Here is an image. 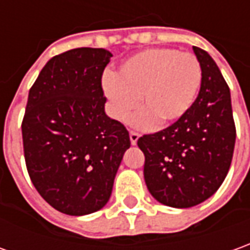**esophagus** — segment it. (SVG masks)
<instances>
[{
    "instance_id": "1",
    "label": "esophagus",
    "mask_w": 250,
    "mask_h": 250,
    "mask_svg": "<svg viewBox=\"0 0 250 250\" xmlns=\"http://www.w3.org/2000/svg\"><path fill=\"white\" fill-rule=\"evenodd\" d=\"M139 138V134L135 131H130V141H131V145H137V142H138Z\"/></svg>"
}]
</instances>
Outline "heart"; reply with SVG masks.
Returning <instances> with one entry per match:
<instances>
[{"instance_id":"obj_1","label":"heart","mask_w":250,"mask_h":250,"mask_svg":"<svg viewBox=\"0 0 250 250\" xmlns=\"http://www.w3.org/2000/svg\"><path fill=\"white\" fill-rule=\"evenodd\" d=\"M201 82L203 68L194 54L152 47L123 61L116 75L104 76L103 90L118 120H125L139 104L142 109L131 123L146 128L156 122L166 125L182 119L196 103Z\"/></svg>"}]
</instances>
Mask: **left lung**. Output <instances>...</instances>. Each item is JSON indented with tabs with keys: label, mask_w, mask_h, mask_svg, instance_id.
I'll return each instance as SVG.
<instances>
[{
	"label": "left lung",
	"mask_w": 250,
	"mask_h": 250,
	"mask_svg": "<svg viewBox=\"0 0 250 250\" xmlns=\"http://www.w3.org/2000/svg\"><path fill=\"white\" fill-rule=\"evenodd\" d=\"M203 68L196 103L182 119L138 139L150 194L167 207L190 208L216 193L235 145L230 89L209 54L193 46Z\"/></svg>",
	"instance_id": "obj_1"
}]
</instances>
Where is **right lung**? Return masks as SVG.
<instances>
[{
    "label": "right lung",
    "mask_w": 250,
    "mask_h": 250,
    "mask_svg": "<svg viewBox=\"0 0 250 250\" xmlns=\"http://www.w3.org/2000/svg\"><path fill=\"white\" fill-rule=\"evenodd\" d=\"M111 57L94 47L57 54L28 93L21 123L27 171L42 198L71 216L108 203L130 147L128 131L104 108L101 78Z\"/></svg>",
    "instance_id": "obj_1"
}]
</instances>
